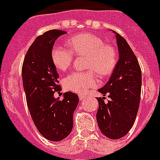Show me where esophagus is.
<instances>
[{
  "label": "esophagus",
  "instance_id": "obj_1",
  "mask_svg": "<svg viewBox=\"0 0 160 160\" xmlns=\"http://www.w3.org/2000/svg\"><path fill=\"white\" fill-rule=\"evenodd\" d=\"M78 97H79V99H80V100H83V99H86V95H79Z\"/></svg>",
  "mask_w": 160,
  "mask_h": 160
}]
</instances>
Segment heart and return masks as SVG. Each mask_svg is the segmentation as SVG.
<instances>
[{
    "instance_id": "b5f03b06",
    "label": "heart",
    "mask_w": 160,
    "mask_h": 160,
    "mask_svg": "<svg viewBox=\"0 0 160 160\" xmlns=\"http://www.w3.org/2000/svg\"><path fill=\"white\" fill-rule=\"evenodd\" d=\"M71 49L56 44L52 49V60L59 70L65 71L73 62L74 55H87V68L89 71H73L63 80V85L68 91L85 93L91 87L98 85L97 74L108 77L115 69L117 63V51L112 45L105 43L97 35L83 33L73 36L68 40Z\"/></svg>"
}]
</instances>
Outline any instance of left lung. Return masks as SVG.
<instances>
[{"label": "left lung", "instance_id": "8db88e82", "mask_svg": "<svg viewBox=\"0 0 160 160\" xmlns=\"http://www.w3.org/2000/svg\"><path fill=\"white\" fill-rule=\"evenodd\" d=\"M116 34L119 60L111 77L98 90L103 96L97 98L99 108L96 120L103 135L111 139H119L128 133L134 123L138 111L142 87L141 68L133 50L124 38Z\"/></svg>", "mask_w": 160, "mask_h": 160}]
</instances>
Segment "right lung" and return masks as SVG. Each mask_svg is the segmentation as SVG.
<instances>
[{
  "label": "right lung",
  "instance_id": "obj_1",
  "mask_svg": "<svg viewBox=\"0 0 160 160\" xmlns=\"http://www.w3.org/2000/svg\"><path fill=\"white\" fill-rule=\"evenodd\" d=\"M66 33L50 30L38 36L24 58L22 69L23 88L34 124L45 138L52 142L63 140L73 129V112L78 96L65 92L64 98L56 99L54 93L61 91L59 75L52 60L56 39Z\"/></svg>",
  "mask_w": 160,
  "mask_h": 160
}]
</instances>
